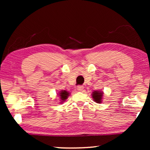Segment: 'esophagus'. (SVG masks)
<instances>
[{"instance_id":"esophagus-1","label":"esophagus","mask_w":150,"mask_h":150,"mask_svg":"<svg viewBox=\"0 0 150 150\" xmlns=\"http://www.w3.org/2000/svg\"><path fill=\"white\" fill-rule=\"evenodd\" d=\"M77 88L79 91H82L83 90V88H84V87L82 85H79V86H77Z\"/></svg>"}]
</instances>
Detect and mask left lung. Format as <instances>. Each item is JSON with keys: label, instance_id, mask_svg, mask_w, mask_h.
<instances>
[{"label": "left lung", "instance_id": "8db88e82", "mask_svg": "<svg viewBox=\"0 0 150 150\" xmlns=\"http://www.w3.org/2000/svg\"><path fill=\"white\" fill-rule=\"evenodd\" d=\"M103 93L100 92V91H94L92 94L93 98L94 100L95 101L96 103H101V99L103 98Z\"/></svg>", "mask_w": 150, "mask_h": 150}]
</instances>
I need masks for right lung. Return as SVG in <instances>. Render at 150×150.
<instances>
[{
  "mask_svg": "<svg viewBox=\"0 0 150 150\" xmlns=\"http://www.w3.org/2000/svg\"><path fill=\"white\" fill-rule=\"evenodd\" d=\"M69 95V93H68L67 91H60V93H59V96L60 97V99L62 100V102H63V101H65L66 99H67Z\"/></svg>",
  "mask_w": 150,
  "mask_h": 150,
  "instance_id": "1",
  "label": "right lung"
}]
</instances>
